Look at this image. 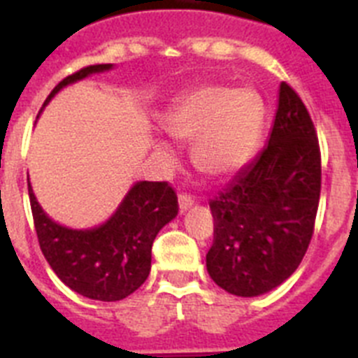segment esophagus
Returning <instances> with one entry per match:
<instances>
[{
  "instance_id": "esophagus-1",
  "label": "esophagus",
  "mask_w": 358,
  "mask_h": 358,
  "mask_svg": "<svg viewBox=\"0 0 358 358\" xmlns=\"http://www.w3.org/2000/svg\"><path fill=\"white\" fill-rule=\"evenodd\" d=\"M192 206H194V199L185 194L179 195V213H185V211H188Z\"/></svg>"
}]
</instances>
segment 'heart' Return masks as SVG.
<instances>
[{"label": "heart", "instance_id": "b5f03b06", "mask_svg": "<svg viewBox=\"0 0 358 358\" xmlns=\"http://www.w3.org/2000/svg\"><path fill=\"white\" fill-rule=\"evenodd\" d=\"M265 103L251 87L206 84L195 87L169 110L163 127L177 143H192L194 166L208 179L220 181L245 169L260 145ZM154 148L172 159V148Z\"/></svg>", "mask_w": 358, "mask_h": 358}]
</instances>
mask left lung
Listing matches in <instances>:
<instances>
[{
    "label": "left lung",
    "instance_id": "1",
    "mask_svg": "<svg viewBox=\"0 0 358 358\" xmlns=\"http://www.w3.org/2000/svg\"><path fill=\"white\" fill-rule=\"evenodd\" d=\"M321 194V154L301 98L281 82L267 147L210 202L211 280L233 296L280 287L301 264Z\"/></svg>",
    "mask_w": 358,
    "mask_h": 358
}]
</instances>
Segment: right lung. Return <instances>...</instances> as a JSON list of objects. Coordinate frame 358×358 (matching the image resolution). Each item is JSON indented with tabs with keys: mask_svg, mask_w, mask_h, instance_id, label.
Segmentation results:
<instances>
[{
	"mask_svg": "<svg viewBox=\"0 0 358 358\" xmlns=\"http://www.w3.org/2000/svg\"><path fill=\"white\" fill-rule=\"evenodd\" d=\"M113 68V64H96L73 73L59 82L43 109L66 85ZM28 195L41 251L53 273L73 292L96 301H120L143 285L150 274L154 238L179 211L169 182L138 181L106 222L73 229L46 215L30 181Z\"/></svg>",
	"mask_w": 358,
	"mask_h": 358,
	"instance_id": "add662e5",
	"label": "right lung"
}]
</instances>
